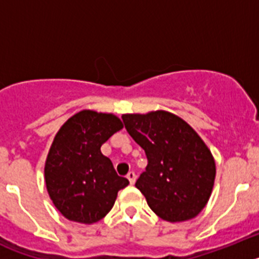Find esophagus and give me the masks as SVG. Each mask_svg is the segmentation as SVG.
Here are the masks:
<instances>
[{"instance_id": "obj_1", "label": "esophagus", "mask_w": 259, "mask_h": 259, "mask_svg": "<svg viewBox=\"0 0 259 259\" xmlns=\"http://www.w3.org/2000/svg\"><path fill=\"white\" fill-rule=\"evenodd\" d=\"M127 178H128V180H130V183H131V184H134L135 180H136V174H135L134 171H130V172L127 174Z\"/></svg>"}]
</instances>
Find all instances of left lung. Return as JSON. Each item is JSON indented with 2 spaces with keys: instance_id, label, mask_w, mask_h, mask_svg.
<instances>
[{
  "instance_id": "8db88e82",
  "label": "left lung",
  "mask_w": 259,
  "mask_h": 259,
  "mask_svg": "<svg viewBox=\"0 0 259 259\" xmlns=\"http://www.w3.org/2000/svg\"><path fill=\"white\" fill-rule=\"evenodd\" d=\"M122 119L146 154L148 164L135 185L150 209L167 222L198 215L215 179L214 158L201 137L179 116L162 110L124 114Z\"/></svg>"
}]
</instances>
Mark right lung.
<instances>
[{
  "label": "right lung",
  "mask_w": 259,
  "mask_h": 259,
  "mask_svg": "<svg viewBox=\"0 0 259 259\" xmlns=\"http://www.w3.org/2000/svg\"><path fill=\"white\" fill-rule=\"evenodd\" d=\"M123 128L113 114L83 110L54 137L45 163V182L54 206L70 221L92 224L111 210L130 184L119 176L101 145Z\"/></svg>",
  "instance_id": "right-lung-1"
}]
</instances>
